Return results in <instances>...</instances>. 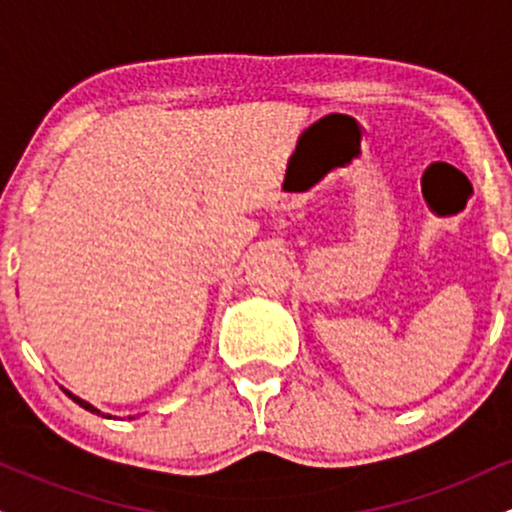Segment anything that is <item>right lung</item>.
Listing matches in <instances>:
<instances>
[{"mask_svg": "<svg viewBox=\"0 0 512 512\" xmlns=\"http://www.w3.org/2000/svg\"><path fill=\"white\" fill-rule=\"evenodd\" d=\"M64 392H67V395H69V397H72V399H74V402H76V404H79V407H84V409H88V411H93V414H101V411H98L96 407H93V404H88V402H86V399H81V397H76V395H72V392H69V390H64ZM101 416H105V414H101Z\"/></svg>", "mask_w": 512, "mask_h": 512, "instance_id": "right-lung-1", "label": "right lung"}]
</instances>
